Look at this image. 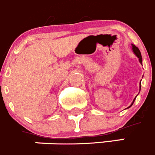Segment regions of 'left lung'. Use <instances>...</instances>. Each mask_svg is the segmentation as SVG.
Masks as SVG:
<instances>
[{"instance_id":"left-lung-1","label":"left lung","mask_w":155,"mask_h":155,"mask_svg":"<svg viewBox=\"0 0 155 155\" xmlns=\"http://www.w3.org/2000/svg\"><path fill=\"white\" fill-rule=\"evenodd\" d=\"M132 50H133V51H134V53L136 54V56H137V58H139V61H140V63L142 64V58H141V54H140V51H139L138 48H137L135 45H132ZM135 98H136V97H135ZM135 98L134 99V101H133L132 104H131V105H130V106H132V104H134Z\"/></svg>"}]
</instances>
